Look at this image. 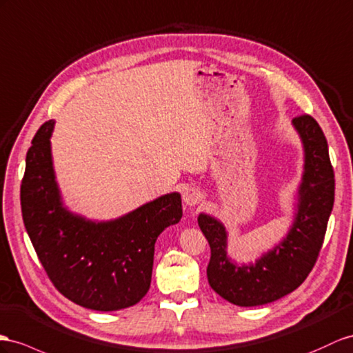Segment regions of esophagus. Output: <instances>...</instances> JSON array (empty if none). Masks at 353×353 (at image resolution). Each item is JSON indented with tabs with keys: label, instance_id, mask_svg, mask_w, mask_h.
<instances>
[{
	"label": "esophagus",
	"instance_id": "esophagus-1",
	"mask_svg": "<svg viewBox=\"0 0 353 353\" xmlns=\"http://www.w3.org/2000/svg\"><path fill=\"white\" fill-rule=\"evenodd\" d=\"M203 200V194L198 191L196 188H188L185 189L183 192V203L189 207H194L196 204H200V201Z\"/></svg>",
	"mask_w": 353,
	"mask_h": 353
}]
</instances>
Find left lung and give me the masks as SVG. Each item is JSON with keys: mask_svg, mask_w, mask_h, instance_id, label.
I'll return each instance as SVG.
<instances>
[{"mask_svg": "<svg viewBox=\"0 0 353 353\" xmlns=\"http://www.w3.org/2000/svg\"><path fill=\"white\" fill-rule=\"evenodd\" d=\"M292 125L303 141L304 173L292 227L273 250L255 264L237 265L227 256L223 225L205 213L198 216L212 250L207 279L216 294L236 305H263L295 291L314 267L327 232L336 189L328 143L310 114L294 117Z\"/></svg>", "mask_w": 353, "mask_h": 353, "instance_id": "1", "label": "left lung"}]
</instances>
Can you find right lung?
Returning <instances> with one entry per match:
<instances>
[{"mask_svg": "<svg viewBox=\"0 0 353 353\" xmlns=\"http://www.w3.org/2000/svg\"><path fill=\"white\" fill-rule=\"evenodd\" d=\"M44 122L26 153L21 185L22 218L43 268L58 291L86 309L113 312L137 304L148 294L155 241L182 219V198L162 195L108 222H92L68 212L52 164Z\"/></svg>", "mask_w": 353, "mask_h": 353, "instance_id": "add662e5", "label": "right lung"}]
</instances>
